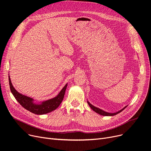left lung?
I'll return each instance as SVG.
<instances>
[{
	"instance_id": "8db88e82",
	"label": "left lung",
	"mask_w": 151,
	"mask_h": 151,
	"mask_svg": "<svg viewBox=\"0 0 151 151\" xmlns=\"http://www.w3.org/2000/svg\"><path fill=\"white\" fill-rule=\"evenodd\" d=\"M87 103H88V106L90 107V108H91V109L93 110L94 112H95L96 113H97V114H99V115H103V116H114V115H116V114L120 113L122 111H123V110L127 106H125V107H123L122 109L119 110V111H118V112H115V113H109V112H107L104 111V110H102V109H100L99 108H98V107H96L93 106L92 104H90L88 101H87Z\"/></svg>"
}]
</instances>
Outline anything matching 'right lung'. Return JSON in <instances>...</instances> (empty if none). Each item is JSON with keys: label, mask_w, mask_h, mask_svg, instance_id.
<instances>
[{"label": "right lung", "mask_w": 151, "mask_h": 151, "mask_svg": "<svg viewBox=\"0 0 151 151\" xmlns=\"http://www.w3.org/2000/svg\"><path fill=\"white\" fill-rule=\"evenodd\" d=\"M8 78L10 90L18 103L28 111L37 115L46 114L56 109L63 101L67 86V84H66L56 96L46 101L36 103L32 98L19 93L12 85L9 76H8Z\"/></svg>", "instance_id": "add662e5"}]
</instances>
